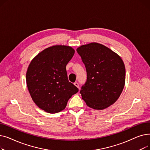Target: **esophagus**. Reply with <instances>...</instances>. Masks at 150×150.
Returning <instances> with one entry per match:
<instances>
[{"label": "esophagus", "mask_w": 150, "mask_h": 150, "mask_svg": "<svg viewBox=\"0 0 150 150\" xmlns=\"http://www.w3.org/2000/svg\"><path fill=\"white\" fill-rule=\"evenodd\" d=\"M74 85L76 86V87H77L78 88H79V84H78V83L75 82V83H74Z\"/></svg>", "instance_id": "1"}]
</instances>
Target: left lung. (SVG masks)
Masks as SVG:
<instances>
[{"mask_svg": "<svg viewBox=\"0 0 150 150\" xmlns=\"http://www.w3.org/2000/svg\"><path fill=\"white\" fill-rule=\"evenodd\" d=\"M85 65L87 81L80 93L89 108L105 109L120 96L125 83V67L119 54L97 42L76 49Z\"/></svg>", "mask_w": 150, "mask_h": 150, "instance_id": "8db88e82", "label": "left lung"}]
</instances>
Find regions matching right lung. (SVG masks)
Segmentation results:
<instances>
[{
    "mask_svg": "<svg viewBox=\"0 0 150 150\" xmlns=\"http://www.w3.org/2000/svg\"><path fill=\"white\" fill-rule=\"evenodd\" d=\"M75 50L70 46L48 47L31 60L26 73L27 86L35 103L54 114L64 110L69 99L78 89L68 80L66 65Z\"/></svg>",
    "mask_w": 150,
    "mask_h": 150,
    "instance_id": "1",
    "label": "right lung"
}]
</instances>
